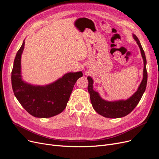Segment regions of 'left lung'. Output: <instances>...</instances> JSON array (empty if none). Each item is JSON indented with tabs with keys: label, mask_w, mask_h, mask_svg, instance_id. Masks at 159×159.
<instances>
[{
	"label": "left lung",
	"mask_w": 159,
	"mask_h": 159,
	"mask_svg": "<svg viewBox=\"0 0 159 159\" xmlns=\"http://www.w3.org/2000/svg\"><path fill=\"white\" fill-rule=\"evenodd\" d=\"M133 37L134 39L136 40L139 48H140L144 61V70L143 79L141 83L139 85L138 90L131 98L125 101L120 100L117 101V102H107V101H105L100 98L98 92H96L93 89V80L89 76L88 77V80L89 82L88 89L90 95L91 104H92V106L95 111L105 117L119 118L126 116L137 106L145 91L147 83L146 57L138 38L135 35H133Z\"/></svg>",
	"instance_id": "8db88e82"
}]
</instances>
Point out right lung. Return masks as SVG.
I'll list each match as a JSON object with an SVG mask.
<instances>
[{
  "mask_svg": "<svg viewBox=\"0 0 159 159\" xmlns=\"http://www.w3.org/2000/svg\"><path fill=\"white\" fill-rule=\"evenodd\" d=\"M25 42L18 50L12 70V87L22 106L32 116L48 118L61 113L66 107L70 95L81 71L68 73L54 83L46 86H34L21 79L20 58Z\"/></svg>",
  "mask_w": 159,
  "mask_h": 159,
  "instance_id": "obj_1",
  "label": "right lung"
}]
</instances>
